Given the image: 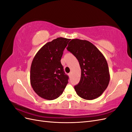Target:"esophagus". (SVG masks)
Here are the masks:
<instances>
[{"instance_id": "esophagus-1", "label": "esophagus", "mask_w": 132, "mask_h": 132, "mask_svg": "<svg viewBox=\"0 0 132 132\" xmlns=\"http://www.w3.org/2000/svg\"><path fill=\"white\" fill-rule=\"evenodd\" d=\"M68 75H69V77H71V72L69 73L68 74Z\"/></svg>"}]
</instances>
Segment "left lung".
<instances>
[{
  "instance_id": "left-lung-1",
  "label": "left lung",
  "mask_w": 132,
  "mask_h": 132,
  "mask_svg": "<svg viewBox=\"0 0 132 132\" xmlns=\"http://www.w3.org/2000/svg\"><path fill=\"white\" fill-rule=\"evenodd\" d=\"M69 43L67 49L78 60L81 68L80 80L74 86L76 93L87 100L98 97L107 89L110 79L105 57L88 41L73 39Z\"/></svg>"
}]
</instances>
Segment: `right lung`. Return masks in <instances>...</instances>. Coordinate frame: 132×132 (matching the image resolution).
<instances>
[{"mask_svg":"<svg viewBox=\"0 0 132 132\" xmlns=\"http://www.w3.org/2000/svg\"><path fill=\"white\" fill-rule=\"evenodd\" d=\"M70 39L59 37L45 44L31 63L30 82L39 97L53 100L61 96L68 83V76L61 62L63 51Z\"/></svg>","mask_w":132,"mask_h":132,"instance_id":"obj_1","label":"right lung"}]
</instances>
